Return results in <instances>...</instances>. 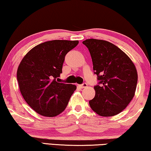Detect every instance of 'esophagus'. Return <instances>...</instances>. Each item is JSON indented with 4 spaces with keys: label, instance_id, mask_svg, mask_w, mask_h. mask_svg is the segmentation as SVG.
<instances>
[{
    "label": "esophagus",
    "instance_id": "34e87169",
    "mask_svg": "<svg viewBox=\"0 0 151 151\" xmlns=\"http://www.w3.org/2000/svg\"><path fill=\"white\" fill-rule=\"evenodd\" d=\"M78 86H79L81 88H86L87 86H88V84L86 83H83L81 85H79Z\"/></svg>",
    "mask_w": 151,
    "mask_h": 151
}]
</instances>
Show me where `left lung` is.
<instances>
[{"instance_id": "1", "label": "left lung", "mask_w": 151, "mask_h": 151, "mask_svg": "<svg viewBox=\"0 0 151 151\" xmlns=\"http://www.w3.org/2000/svg\"><path fill=\"white\" fill-rule=\"evenodd\" d=\"M91 55L93 69L99 81L95 96L89 101L93 111L101 116H113L123 111L133 99L137 83L134 63L114 44L88 39L83 42Z\"/></svg>"}]
</instances>
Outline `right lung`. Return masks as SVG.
Returning <instances> with one entry per match:
<instances>
[{
  "label": "right lung",
  "instance_id": "1",
  "mask_svg": "<svg viewBox=\"0 0 151 151\" xmlns=\"http://www.w3.org/2000/svg\"><path fill=\"white\" fill-rule=\"evenodd\" d=\"M78 41L52 40L33 48L24 57L17 70L23 98L34 111L54 117L64 111L76 86L58 83L65 56Z\"/></svg>",
  "mask_w": 151,
  "mask_h": 151
}]
</instances>
